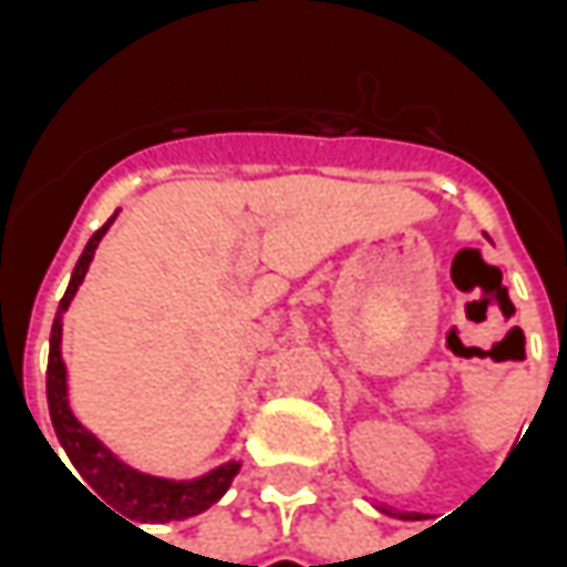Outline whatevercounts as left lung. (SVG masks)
<instances>
[{
  "mask_svg": "<svg viewBox=\"0 0 567 567\" xmlns=\"http://www.w3.org/2000/svg\"><path fill=\"white\" fill-rule=\"evenodd\" d=\"M380 511H382V513H389V516H398V513H394V511H389V507H380Z\"/></svg>",
  "mask_w": 567,
  "mask_h": 567,
  "instance_id": "obj_1",
  "label": "left lung"
}]
</instances>
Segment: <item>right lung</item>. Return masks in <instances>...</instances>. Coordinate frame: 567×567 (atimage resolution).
<instances>
[{
  "mask_svg": "<svg viewBox=\"0 0 567 567\" xmlns=\"http://www.w3.org/2000/svg\"><path fill=\"white\" fill-rule=\"evenodd\" d=\"M115 218L117 212L84 246L79 264L72 270V279H69L66 295H63L60 309H56L54 328H51V355H48V410H51L56 440L66 450L69 462L75 464L81 480H87V486L109 504V511H121L124 516L140 519V523L187 519V516L209 511L212 504L221 498L234 483V476L239 474L243 462H224L218 467H212L209 474L194 476V480H166V476L145 474V471L130 467L124 458H117L103 440L81 425L75 413H72V406H69L66 361H63V352H60L63 312L72 303V297L79 295V285L84 282V276L91 270V260L96 255V248H100V239L109 234Z\"/></svg>",
  "mask_w": 567,
  "mask_h": 567,
  "instance_id": "right-lung-1",
  "label": "right lung"
}]
</instances>
